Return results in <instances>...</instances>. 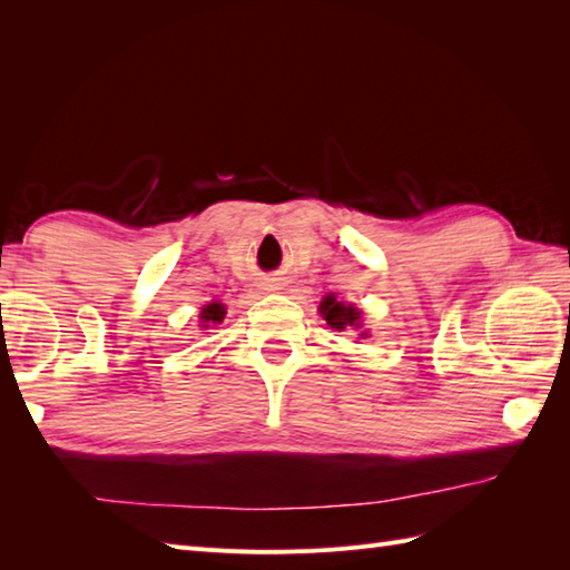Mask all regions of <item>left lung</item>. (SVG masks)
Masks as SVG:
<instances>
[{"label": "left lung", "instance_id": "obj_1", "mask_svg": "<svg viewBox=\"0 0 570 570\" xmlns=\"http://www.w3.org/2000/svg\"><path fill=\"white\" fill-rule=\"evenodd\" d=\"M320 314L326 320L328 326L336 328V332H351V328H358V332H361V309H356L353 305H346V302L336 299L334 293H328L322 299ZM358 336L365 338V332H361Z\"/></svg>", "mask_w": 570, "mask_h": 570}]
</instances>
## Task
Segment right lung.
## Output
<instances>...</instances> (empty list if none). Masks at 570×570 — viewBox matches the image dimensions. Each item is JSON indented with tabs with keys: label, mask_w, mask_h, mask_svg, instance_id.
Returning <instances> with one entry per match:
<instances>
[{
	"label": "right lung",
	"mask_w": 570,
	"mask_h": 570,
	"mask_svg": "<svg viewBox=\"0 0 570 570\" xmlns=\"http://www.w3.org/2000/svg\"><path fill=\"white\" fill-rule=\"evenodd\" d=\"M226 314V307L222 305V302H209V305L202 307L199 312V320H202V326H212V324H219L224 320Z\"/></svg>",
	"instance_id": "obj_1"
}]
</instances>
